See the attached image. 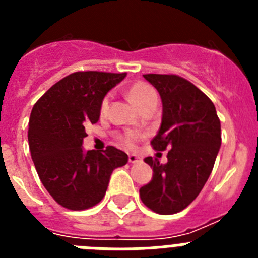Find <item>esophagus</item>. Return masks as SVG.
<instances>
[{
	"instance_id": "1",
	"label": "esophagus",
	"mask_w": 258,
	"mask_h": 258,
	"mask_svg": "<svg viewBox=\"0 0 258 258\" xmlns=\"http://www.w3.org/2000/svg\"><path fill=\"white\" fill-rule=\"evenodd\" d=\"M127 160H129V163H132V164H137L141 161V157L136 154H129V156H127Z\"/></svg>"
}]
</instances>
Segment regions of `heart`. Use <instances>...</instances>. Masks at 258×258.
<instances>
[{"label": "heart", "mask_w": 258, "mask_h": 258, "mask_svg": "<svg viewBox=\"0 0 258 258\" xmlns=\"http://www.w3.org/2000/svg\"><path fill=\"white\" fill-rule=\"evenodd\" d=\"M152 97H156V93H155L154 89L151 88L150 85L145 83H137L134 85L131 86V89L127 90V98H129V101L133 103V106H136L137 108H140L143 103L151 99ZM107 109H108V97H106L103 99L101 104V113L104 115L107 112ZM137 140L136 134H127L125 137V142L127 145H133Z\"/></svg>", "instance_id": "1"}]
</instances>
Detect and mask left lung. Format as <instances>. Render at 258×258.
I'll use <instances>...</instances> for the list:
<instances>
[{
  "mask_svg": "<svg viewBox=\"0 0 258 258\" xmlns=\"http://www.w3.org/2000/svg\"><path fill=\"white\" fill-rule=\"evenodd\" d=\"M163 103L160 129L151 145L168 151V163L146 157L152 179L140 188L146 207L159 214L181 212L195 200L208 181L221 147V122L204 93L175 75H143Z\"/></svg>",
  "mask_w": 258,
  "mask_h": 258,
  "instance_id": "8db88e82",
  "label": "left lung"
}]
</instances>
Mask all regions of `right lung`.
<instances>
[{
    "instance_id": "obj_1",
    "label": "right lung",
    "mask_w": 258,
    "mask_h": 258,
    "mask_svg": "<svg viewBox=\"0 0 258 258\" xmlns=\"http://www.w3.org/2000/svg\"><path fill=\"white\" fill-rule=\"evenodd\" d=\"M125 76L75 72L52 85L32 108V160L47 192L64 208L83 211L98 204L113 170L127 163V155L113 146L101 152L83 147L85 125L99 120L104 97Z\"/></svg>"
}]
</instances>
